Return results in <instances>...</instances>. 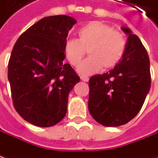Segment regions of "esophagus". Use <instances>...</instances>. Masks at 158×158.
I'll return each instance as SVG.
<instances>
[{
    "label": "esophagus",
    "instance_id": "1",
    "mask_svg": "<svg viewBox=\"0 0 158 158\" xmlns=\"http://www.w3.org/2000/svg\"><path fill=\"white\" fill-rule=\"evenodd\" d=\"M81 80H82V82H88L89 81V77L88 76H82L81 77Z\"/></svg>",
    "mask_w": 158,
    "mask_h": 158
}]
</instances>
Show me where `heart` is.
Here are the masks:
<instances>
[{
    "instance_id": "1",
    "label": "heart",
    "mask_w": 158,
    "mask_h": 158,
    "mask_svg": "<svg viewBox=\"0 0 158 158\" xmlns=\"http://www.w3.org/2000/svg\"><path fill=\"white\" fill-rule=\"evenodd\" d=\"M79 40L69 39L64 44V53L73 66H78L88 50L90 55L77 69L83 76L92 75L104 68H114L123 58L127 40L123 34L102 22H89L78 31Z\"/></svg>"
}]
</instances>
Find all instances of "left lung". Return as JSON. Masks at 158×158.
Masks as SVG:
<instances>
[{"instance_id":"left-lung-1","label":"left lung","mask_w":158,"mask_h":158,"mask_svg":"<svg viewBox=\"0 0 158 158\" xmlns=\"http://www.w3.org/2000/svg\"><path fill=\"white\" fill-rule=\"evenodd\" d=\"M121 30L127 36L123 58L113 69L89 81V111L105 127H118L135 118L151 83L149 59L142 41L129 28Z\"/></svg>"}]
</instances>
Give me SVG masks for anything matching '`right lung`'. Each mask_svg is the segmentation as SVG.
I'll return each instance as SVG.
<instances>
[{"instance_id": "obj_1", "label": "right lung", "mask_w": 158, "mask_h": 158, "mask_svg": "<svg viewBox=\"0 0 158 158\" xmlns=\"http://www.w3.org/2000/svg\"><path fill=\"white\" fill-rule=\"evenodd\" d=\"M76 20L46 16L18 38L9 61L8 79L16 112L40 127L59 123L67 113L69 94L80 77L63 63L64 44Z\"/></svg>"}]
</instances>
